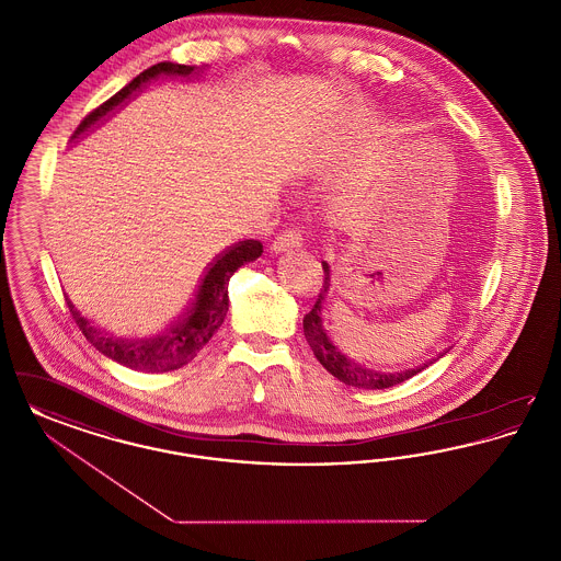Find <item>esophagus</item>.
<instances>
[{"label":"esophagus","mask_w":561,"mask_h":561,"mask_svg":"<svg viewBox=\"0 0 561 561\" xmlns=\"http://www.w3.org/2000/svg\"><path fill=\"white\" fill-rule=\"evenodd\" d=\"M302 245V238L298 231H284L282 236H277L273 243H271V252L273 254H279V252H286V250H293V248H300Z\"/></svg>","instance_id":"34e87169"}]
</instances>
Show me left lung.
I'll return each instance as SVG.
<instances>
[{
  "label": "left lung",
  "mask_w": 561,
  "mask_h": 561,
  "mask_svg": "<svg viewBox=\"0 0 561 561\" xmlns=\"http://www.w3.org/2000/svg\"><path fill=\"white\" fill-rule=\"evenodd\" d=\"M323 267V286H321L320 296L313 305V309L305 316L302 320V330H305V339L309 343V347L313 351V355L318 357L321 366L332 374L334 378H339L341 382H345L348 387H357V389H387L393 385H400L403 380L412 378L414 374L421 373L427 368L419 366V368H408L403 373H378L373 370L355 359H351L345 355V351L334 345V341L328 336V330L323 325V302L325 296L330 293V267L325 261H321Z\"/></svg>",
  "instance_id": "left-lung-1"
}]
</instances>
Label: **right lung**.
<instances>
[{
  "instance_id": "1",
  "label": "right lung",
  "mask_w": 561,
  "mask_h": 561,
  "mask_svg": "<svg viewBox=\"0 0 561 561\" xmlns=\"http://www.w3.org/2000/svg\"><path fill=\"white\" fill-rule=\"evenodd\" d=\"M197 67L179 65V62H158L136 76L128 85H124L117 94H113L101 107L94 108L90 115L83 117L73 138H80L88 133L94 124L103 122L115 107H122L136 90L145 88L147 83L158 80L161 76L168 78H187L195 73ZM263 254V243L256 240L238 241L220 252L206 268L197 294L188 305L183 318L165 328L161 334L149 339H117L105 330L92 325L85 318H81L76 305L65 296L69 311L76 323L80 325L81 334L101 351L105 357L133 368L138 373H170L187 366L197 353L206 347V343L214 336V332L222 325L225 316L229 311V279L231 275L245 263L256 261Z\"/></svg>"
}]
</instances>
